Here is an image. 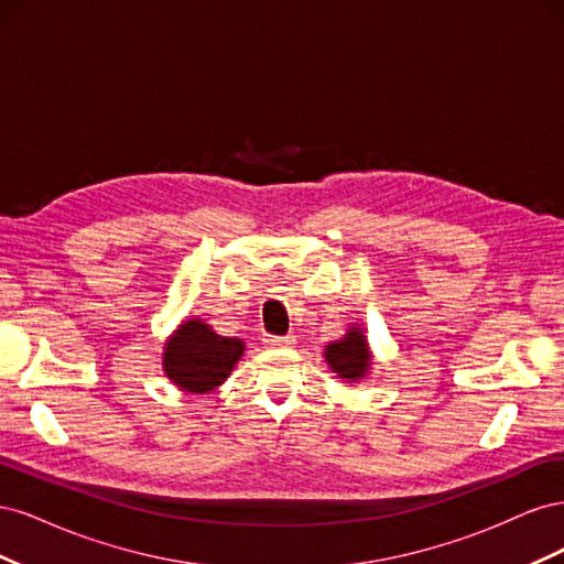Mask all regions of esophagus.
Masks as SVG:
<instances>
[{
	"label": "esophagus",
	"instance_id": "1",
	"mask_svg": "<svg viewBox=\"0 0 564 564\" xmlns=\"http://www.w3.org/2000/svg\"><path fill=\"white\" fill-rule=\"evenodd\" d=\"M263 340L268 348H286L294 340V336H265Z\"/></svg>",
	"mask_w": 564,
	"mask_h": 564
}]
</instances>
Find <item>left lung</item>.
I'll list each match as a JSON object with an SVG mask.
<instances>
[{
    "instance_id": "8db88e82",
    "label": "left lung",
    "mask_w": 564,
    "mask_h": 564,
    "mask_svg": "<svg viewBox=\"0 0 564 564\" xmlns=\"http://www.w3.org/2000/svg\"><path fill=\"white\" fill-rule=\"evenodd\" d=\"M324 362L346 383L367 379L373 365V355L362 324H350L344 336L324 346Z\"/></svg>"
}]
</instances>
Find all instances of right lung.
Returning a JSON list of instances; mask_svg holds the SVG:
<instances>
[{
    "mask_svg": "<svg viewBox=\"0 0 564 564\" xmlns=\"http://www.w3.org/2000/svg\"><path fill=\"white\" fill-rule=\"evenodd\" d=\"M245 340L216 334L207 322L187 317L166 338L162 369L166 379L183 392H212L226 383L235 365L242 360Z\"/></svg>",
    "mask_w": 564,
    "mask_h": 564,
    "instance_id": "1",
    "label": "right lung"
}]
</instances>
